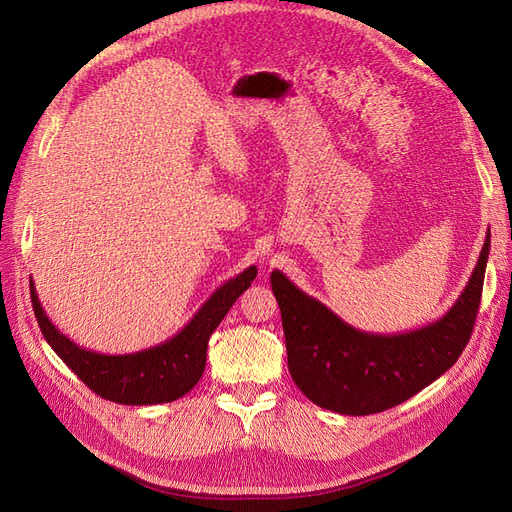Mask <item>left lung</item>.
Masks as SVG:
<instances>
[{"label": "left lung", "instance_id": "8db88e82", "mask_svg": "<svg viewBox=\"0 0 512 512\" xmlns=\"http://www.w3.org/2000/svg\"><path fill=\"white\" fill-rule=\"evenodd\" d=\"M491 232L470 280L448 312L425 327L378 335L350 327L331 309L271 273L282 312L288 369L294 384L316 406L348 416L384 412L404 404L451 369L470 342L483 294Z\"/></svg>", "mask_w": 512, "mask_h": 512}]
</instances>
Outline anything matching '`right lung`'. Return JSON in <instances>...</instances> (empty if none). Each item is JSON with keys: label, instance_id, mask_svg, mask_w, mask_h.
Listing matches in <instances>:
<instances>
[{"label": "right lung", "instance_id": "obj_1", "mask_svg": "<svg viewBox=\"0 0 512 512\" xmlns=\"http://www.w3.org/2000/svg\"><path fill=\"white\" fill-rule=\"evenodd\" d=\"M256 273V267H250L232 277L211 294L177 335L130 354H100L74 344L44 314L32 280L29 292L44 339L91 391L123 406H156L194 389L205 371L211 333L218 329L232 303L250 288Z\"/></svg>", "mask_w": 512, "mask_h": 512}]
</instances>
